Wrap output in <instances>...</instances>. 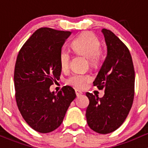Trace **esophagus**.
Here are the masks:
<instances>
[{"label":"esophagus","mask_w":148,"mask_h":148,"mask_svg":"<svg viewBox=\"0 0 148 148\" xmlns=\"http://www.w3.org/2000/svg\"><path fill=\"white\" fill-rule=\"evenodd\" d=\"M75 94H76L77 96H79V95H82V91H81V90H78V89H76V90H75Z\"/></svg>","instance_id":"1"}]
</instances>
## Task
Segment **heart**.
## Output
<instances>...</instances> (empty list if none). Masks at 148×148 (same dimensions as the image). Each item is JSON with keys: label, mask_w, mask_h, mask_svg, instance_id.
Here are the masks:
<instances>
[{"label": "heart", "mask_w": 148, "mask_h": 148, "mask_svg": "<svg viewBox=\"0 0 148 148\" xmlns=\"http://www.w3.org/2000/svg\"><path fill=\"white\" fill-rule=\"evenodd\" d=\"M101 46L99 38L91 32H82L71 42V47L75 54L86 57L88 64L92 68L98 67L100 64L101 58ZM70 58V53L67 49H61L58 60L61 70H66L69 67ZM90 79L91 77L89 74L73 73L66 79V83L78 88H84Z\"/></svg>", "instance_id": "1"}]
</instances>
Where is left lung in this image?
Segmentation results:
<instances>
[{"mask_svg": "<svg viewBox=\"0 0 148 148\" xmlns=\"http://www.w3.org/2000/svg\"><path fill=\"white\" fill-rule=\"evenodd\" d=\"M108 54L93 82L104 90L102 98L87 92L90 103L87 121L92 130L107 134L117 130L126 119L134 99L135 71L130 51L113 32L102 29Z\"/></svg>", "mask_w": 148, "mask_h": 148, "instance_id": "1", "label": "left lung"}]
</instances>
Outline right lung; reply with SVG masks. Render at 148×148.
<instances>
[{"instance_id": "add662e5", "label": "right lung", "mask_w": 148, "mask_h": 148, "mask_svg": "<svg viewBox=\"0 0 148 148\" xmlns=\"http://www.w3.org/2000/svg\"><path fill=\"white\" fill-rule=\"evenodd\" d=\"M69 31L42 27L24 43L14 72L15 100L21 114L35 131L50 133L62 123L70 103L76 97L70 86L57 93L49 87L59 79L58 56Z\"/></svg>"}]
</instances>
